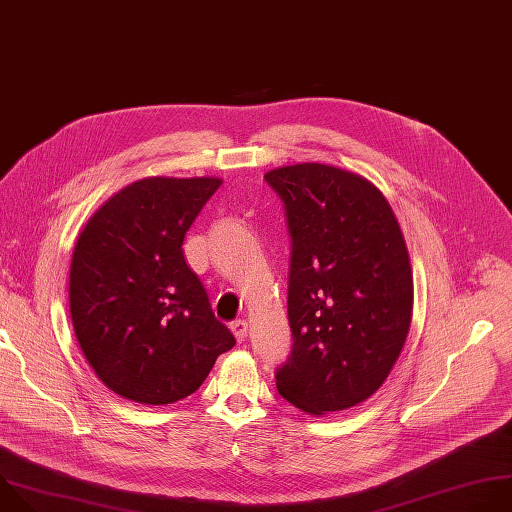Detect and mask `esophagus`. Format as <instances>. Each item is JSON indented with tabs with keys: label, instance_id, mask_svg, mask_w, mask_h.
I'll list each match as a JSON object with an SVG mask.
<instances>
[{
	"label": "esophagus",
	"instance_id": "34e87169",
	"mask_svg": "<svg viewBox=\"0 0 512 512\" xmlns=\"http://www.w3.org/2000/svg\"><path fill=\"white\" fill-rule=\"evenodd\" d=\"M231 331L235 333L237 342H239V344H243L245 339H247V331H249L247 321H245V319H237V321H233V323H231Z\"/></svg>",
	"mask_w": 512,
	"mask_h": 512
}]
</instances>
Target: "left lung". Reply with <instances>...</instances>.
<instances>
[{
  "label": "left lung",
  "instance_id": "8db88e82",
  "mask_svg": "<svg viewBox=\"0 0 512 512\" xmlns=\"http://www.w3.org/2000/svg\"><path fill=\"white\" fill-rule=\"evenodd\" d=\"M265 183L291 241L287 317L293 346L279 394L309 414L368 400L394 368L412 319V271L396 215L366 179L303 162Z\"/></svg>",
  "mask_w": 512,
  "mask_h": 512
}]
</instances>
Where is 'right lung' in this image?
<instances>
[{"label":"right lung","mask_w":512,"mask_h":512,"mask_svg":"<svg viewBox=\"0 0 512 512\" xmlns=\"http://www.w3.org/2000/svg\"><path fill=\"white\" fill-rule=\"evenodd\" d=\"M221 183L136 181L78 237L70 267L74 331L96 376L126 400H183L235 346L183 253L187 231Z\"/></svg>","instance_id":"1"}]
</instances>
